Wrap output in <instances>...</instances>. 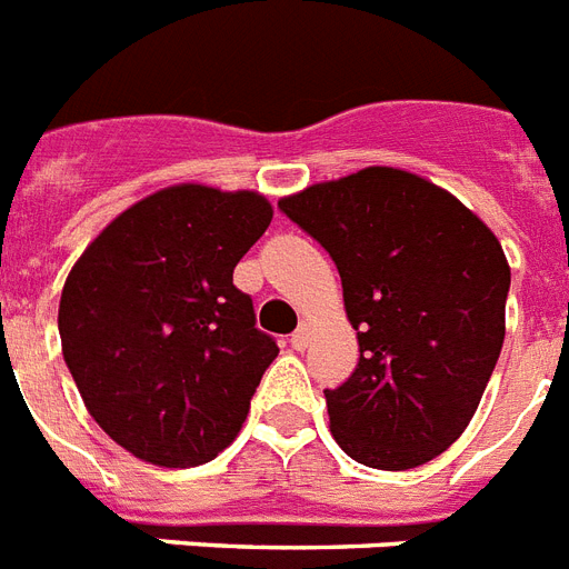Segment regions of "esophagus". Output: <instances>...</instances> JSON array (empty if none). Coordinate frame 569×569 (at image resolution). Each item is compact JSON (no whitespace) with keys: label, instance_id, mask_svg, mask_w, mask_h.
<instances>
[{"label":"esophagus","instance_id":"esophagus-1","mask_svg":"<svg viewBox=\"0 0 569 569\" xmlns=\"http://www.w3.org/2000/svg\"><path fill=\"white\" fill-rule=\"evenodd\" d=\"M289 341H292L295 350H307V345H309V325H307V321H303V325H300L298 330L292 332V339H289Z\"/></svg>","mask_w":569,"mask_h":569}]
</instances>
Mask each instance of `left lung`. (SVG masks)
Segmentation results:
<instances>
[{"instance_id": "left-lung-1", "label": "left lung", "mask_w": 569, "mask_h": 569, "mask_svg": "<svg viewBox=\"0 0 569 569\" xmlns=\"http://www.w3.org/2000/svg\"><path fill=\"white\" fill-rule=\"evenodd\" d=\"M280 210L332 257L359 365L325 389L332 438L359 465L409 470L465 432L500 359L511 269L482 221L389 166L307 187Z\"/></svg>"}]
</instances>
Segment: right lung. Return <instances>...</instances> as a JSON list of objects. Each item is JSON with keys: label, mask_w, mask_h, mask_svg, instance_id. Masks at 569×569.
<instances>
[{"label": "right lung", "mask_w": 569, "mask_h": 569, "mask_svg": "<svg viewBox=\"0 0 569 569\" xmlns=\"http://www.w3.org/2000/svg\"><path fill=\"white\" fill-rule=\"evenodd\" d=\"M257 192L180 183L117 216L60 295L63 359L119 447L196 468L237 438L277 341L233 269L271 224Z\"/></svg>", "instance_id": "1"}]
</instances>
